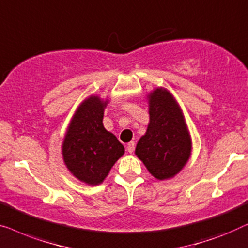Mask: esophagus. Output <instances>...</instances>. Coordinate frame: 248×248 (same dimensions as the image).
Returning <instances> with one entry per match:
<instances>
[{
	"label": "esophagus",
	"instance_id": "obj_1",
	"mask_svg": "<svg viewBox=\"0 0 248 248\" xmlns=\"http://www.w3.org/2000/svg\"><path fill=\"white\" fill-rule=\"evenodd\" d=\"M127 151H128V153H130V154L134 153V151H135V142L134 141H130L127 145Z\"/></svg>",
	"mask_w": 248,
	"mask_h": 248
}]
</instances>
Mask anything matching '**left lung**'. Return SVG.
<instances>
[{
    "mask_svg": "<svg viewBox=\"0 0 248 248\" xmlns=\"http://www.w3.org/2000/svg\"><path fill=\"white\" fill-rule=\"evenodd\" d=\"M136 155L158 180L173 177L190 157L191 138L182 111L165 89H156L149 95V124Z\"/></svg>",
    "mask_w": 248,
    "mask_h": 248,
    "instance_id": "obj_1",
    "label": "left lung"
}]
</instances>
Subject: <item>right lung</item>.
<instances>
[{"label":"right lung","mask_w":248,"mask_h":248,"mask_svg":"<svg viewBox=\"0 0 248 248\" xmlns=\"http://www.w3.org/2000/svg\"><path fill=\"white\" fill-rule=\"evenodd\" d=\"M107 102L99 96L86 99L76 110L62 144L67 169L82 182L92 186L103 182L124 153L116 136L103 127Z\"/></svg>","instance_id":"add662e5"}]
</instances>
